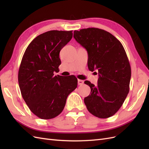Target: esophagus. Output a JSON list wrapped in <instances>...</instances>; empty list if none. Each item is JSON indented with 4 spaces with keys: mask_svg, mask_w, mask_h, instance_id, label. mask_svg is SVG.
I'll return each instance as SVG.
<instances>
[{
    "mask_svg": "<svg viewBox=\"0 0 149 149\" xmlns=\"http://www.w3.org/2000/svg\"><path fill=\"white\" fill-rule=\"evenodd\" d=\"M78 85H82V84H84V81L83 80L78 79Z\"/></svg>",
    "mask_w": 149,
    "mask_h": 149,
    "instance_id": "obj_1",
    "label": "esophagus"
}]
</instances>
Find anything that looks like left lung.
Returning <instances> with one entry per match:
<instances>
[{"instance_id":"obj_1","label":"left lung","mask_w":149,"mask_h":149,"mask_svg":"<svg viewBox=\"0 0 149 149\" xmlns=\"http://www.w3.org/2000/svg\"><path fill=\"white\" fill-rule=\"evenodd\" d=\"M76 42L87 50L89 71H98L97 85L84 83L91 93L84 99L90 113L99 118L114 115L129 92L131 68L122 43L109 32L97 28L74 30ZM96 73V72H94Z\"/></svg>"}]
</instances>
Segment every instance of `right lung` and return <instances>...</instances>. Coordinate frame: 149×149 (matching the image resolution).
Segmentation results:
<instances>
[{
  "label": "right lung",
  "instance_id": "add662e5",
  "mask_svg": "<svg viewBox=\"0 0 149 149\" xmlns=\"http://www.w3.org/2000/svg\"><path fill=\"white\" fill-rule=\"evenodd\" d=\"M73 31L50 30L37 36L22 57L18 80L22 96L33 113L50 119L63 110L68 96L77 87L74 76L54 75L61 65V49L73 37Z\"/></svg>",
  "mask_w": 149,
  "mask_h": 149
}]
</instances>
